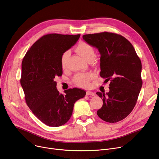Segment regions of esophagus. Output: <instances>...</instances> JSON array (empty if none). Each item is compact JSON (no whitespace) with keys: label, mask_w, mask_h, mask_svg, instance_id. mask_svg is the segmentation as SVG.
Instances as JSON below:
<instances>
[{"label":"esophagus","mask_w":159,"mask_h":159,"mask_svg":"<svg viewBox=\"0 0 159 159\" xmlns=\"http://www.w3.org/2000/svg\"><path fill=\"white\" fill-rule=\"evenodd\" d=\"M86 95H91V96H95V93L92 91H86Z\"/></svg>","instance_id":"34e87169"}]
</instances>
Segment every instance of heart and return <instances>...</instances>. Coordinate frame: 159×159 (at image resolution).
Returning a JSON list of instances; mask_svg holds the SVG:
<instances>
[{"label":"heart","mask_w":159,"mask_h":159,"mask_svg":"<svg viewBox=\"0 0 159 159\" xmlns=\"http://www.w3.org/2000/svg\"><path fill=\"white\" fill-rule=\"evenodd\" d=\"M76 52L79 54L84 60L88 62L93 61L95 57V51L94 48L91 44L80 42L75 49ZM70 55V51H65L61 57V65L62 69H66L68 64V61ZM94 75L91 73H79L75 75L74 81L76 84L82 87H87L89 86V82L93 79Z\"/></svg>","instance_id":"b5f03b06"}]
</instances>
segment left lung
I'll list each match as a JSON object with an SVG mask.
<instances>
[{
	"label": "left lung",
	"mask_w": 159,
	"mask_h": 159,
	"mask_svg": "<svg viewBox=\"0 0 159 159\" xmlns=\"http://www.w3.org/2000/svg\"><path fill=\"white\" fill-rule=\"evenodd\" d=\"M82 38L98 50L100 75L111 81L109 92L97 93L103 101L97 113L107 122L120 121L133 110L143 86L140 58L130 42L120 35L102 32Z\"/></svg>",
	"instance_id": "obj_1"
}]
</instances>
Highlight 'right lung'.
Wrapping results in <instances>:
<instances>
[{
  "label": "right lung",
  "instance_id": "right-lung-1",
  "mask_svg": "<svg viewBox=\"0 0 159 159\" xmlns=\"http://www.w3.org/2000/svg\"><path fill=\"white\" fill-rule=\"evenodd\" d=\"M80 35L52 33L42 37L33 44L22 62L20 84L25 100L33 113L44 124L61 126L71 116L75 102L86 95L79 88L57 89L55 77L62 74V54L71 48Z\"/></svg>",
  "mask_w": 159,
  "mask_h": 159
}]
</instances>
